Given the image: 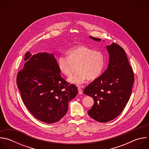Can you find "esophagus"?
Returning a JSON list of instances; mask_svg holds the SVG:
<instances>
[{
    "instance_id": "esophagus-1",
    "label": "esophagus",
    "mask_w": 149,
    "mask_h": 149,
    "mask_svg": "<svg viewBox=\"0 0 149 149\" xmlns=\"http://www.w3.org/2000/svg\"><path fill=\"white\" fill-rule=\"evenodd\" d=\"M78 93L79 94H82V90L81 89V88L80 87H78Z\"/></svg>"
}]
</instances>
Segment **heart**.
Segmentation results:
<instances>
[{
    "label": "heart",
    "mask_w": 149,
    "mask_h": 149,
    "mask_svg": "<svg viewBox=\"0 0 149 149\" xmlns=\"http://www.w3.org/2000/svg\"><path fill=\"white\" fill-rule=\"evenodd\" d=\"M68 57L60 56L57 58L58 67L63 75L70 76L73 71L74 65H76L77 72L68 79L74 84L79 85L85 82L88 78L94 80L99 77L105 65L104 54L94 51L86 45H77L69 49Z\"/></svg>",
    "instance_id": "1"
}]
</instances>
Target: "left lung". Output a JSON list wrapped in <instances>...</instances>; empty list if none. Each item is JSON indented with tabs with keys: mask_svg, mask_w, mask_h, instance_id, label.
I'll return each mask as SVG.
<instances>
[{
	"mask_svg": "<svg viewBox=\"0 0 149 149\" xmlns=\"http://www.w3.org/2000/svg\"><path fill=\"white\" fill-rule=\"evenodd\" d=\"M90 38L98 42L101 40ZM106 48L109 55L107 69L84 91L94 101L88 111L89 116L100 123L110 121L123 111L132 94L134 81L132 67L123 48L115 43Z\"/></svg>",
	"mask_w": 149,
	"mask_h": 149,
	"instance_id": "obj_1",
	"label": "left lung"
}]
</instances>
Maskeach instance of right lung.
Returning <instances> with one entry per match:
<instances>
[{
    "label": "right lung",
    "mask_w": 149,
    "mask_h": 149,
    "mask_svg": "<svg viewBox=\"0 0 149 149\" xmlns=\"http://www.w3.org/2000/svg\"><path fill=\"white\" fill-rule=\"evenodd\" d=\"M23 70L18 72L17 88L31 113L38 120L48 124L60 120L67 113L69 101L78 94L74 84L60 75L53 53L27 52Z\"/></svg>",
    "instance_id": "1"
}]
</instances>
